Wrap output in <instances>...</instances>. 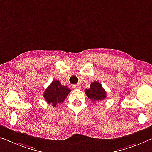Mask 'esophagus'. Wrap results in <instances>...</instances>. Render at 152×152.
I'll return each mask as SVG.
<instances>
[{
  "mask_svg": "<svg viewBox=\"0 0 152 152\" xmlns=\"http://www.w3.org/2000/svg\"><path fill=\"white\" fill-rule=\"evenodd\" d=\"M72 88H74V89H80L81 88V86H80V85H72Z\"/></svg>",
  "mask_w": 152,
  "mask_h": 152,
  "instance_id": "1",
  "label": "esophagus"
}]
</instances>
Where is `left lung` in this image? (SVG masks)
I'll use <instances>...</instances> for the list:
<instances>
[{
    "mask_svg": "<svg viewBox=\"0 0 152 152\" xmlns=\"http://www.w3.org/2000/svg\"><path fill=\"white\" fill-rule=\"evenodd\" d=\"M85 92L86 96L93 102L95 101L100 102L106 98V92L97 81L93 82L90 85V88L86 89Z\"/></svg>",
    "mask_w": 152,
    "mask_h": 152,
    "instance_id": "8db88e82",
    "label": "left lung"
}]
</instances>
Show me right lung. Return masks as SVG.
Segmentation results:
<instances>
[{"label": "right lung", "instance_id": "right-lung-1", "mask_svg": "<svg viewBox=\"0 0 152 152\" xmlns=\"http://www.w3.org/2000/svg\"><path fill=\"white\" fill-rule=\"evenodd\" d=\"M69 92L70 88L61 85L59 80H53L45 91L43 97L48 104L55 107L64 102Z\"/></svg>", "mask_w": 152, "mask_h": 152}]
</instances>
